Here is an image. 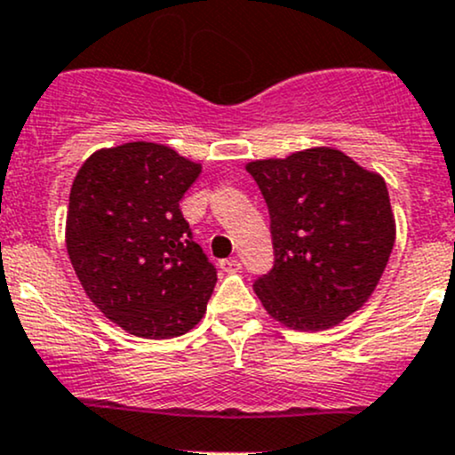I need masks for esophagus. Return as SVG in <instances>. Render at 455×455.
<instances>
[{"label":"esophagus","mask_w":455,"mask_h":455,"mask_svg":"<svg viewBox=\"0 0 455 455\" xmlns=\"http://www.w3.org/2000/svg\"><path fill=\"white\" fill-rule=\"evenodd\" d=\"M240 268L242 264L235 259V257H228V259L220 261V270H222V273H240Z\"/></svg>","instance_id":"esophagus-1"}]
</instances>
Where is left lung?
Here are the masks:
<instances>
[{"mask_svg":"<svg viewBox=\"0 0 455 455\" xmlns=\"http://www.w3.org/2000/svg\"><path fill=\"white\" fill-rule=\"evenodd\" d=\"M275 264L253 291L286 328L316 332L363 308L380 282L396 220L383 176L334 147L253 160Z\"/></svg>","mask_w":455,"mask_h":455,"instance_id":"left-lung-1","label":"left lung"}]
</instances>
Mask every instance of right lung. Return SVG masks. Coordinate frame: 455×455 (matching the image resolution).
Segmentation results:
<instances>
[{
  "label": "right lung",
  "instance_id": "1",
  "mask_svg": "<svg viewBox=\"0 0 455 455\" xmlns=\"http://www.w3.org/2000/svg\"><path fill=\"white\" fill-rule=\"evenodd\" d=\"M200 172L172 147L136 140L94 151L72 182V268L92 304L136 337H180L206 313L218 275L180 211Z\"/></svg>",
  "mask_w": 455,
  "mask_h": 455
}]
</instances>
